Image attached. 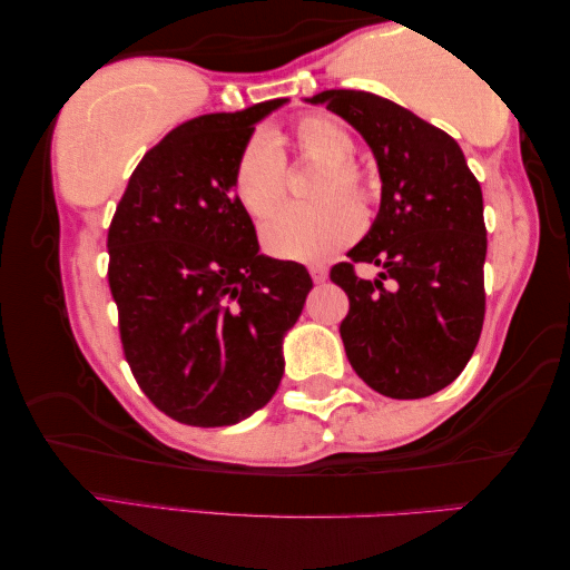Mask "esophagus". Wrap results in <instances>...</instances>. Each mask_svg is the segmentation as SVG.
<instances>
[{
  "label": "esophagus",
  "mask_w": 570,
  "mask_h": 570,
  "mask_svg": "<svg viewBox=\"0 0 570 570\" xmlns=\"http://www.w3.org/2000/svg\"><path fill=\"white\" fill-rule=\"evenodd\" d=\"M311 277H313V283H325V277H328V269H325L323 265H313Z\"/></svg>",
  "instance_id": "1"
}]
</instances>
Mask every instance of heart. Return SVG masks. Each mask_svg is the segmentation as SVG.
Masks as SVG:
<instances>
[{"label":"heart","instance_id":"1","mask_svg":"<svg viewBox=\"0 0 570 570\" xmlns=\"http://www.w3.org/2000/svg\"><path fill=\"white\" fill-rule=\"evenodd\" d=\"M275 140L281 148L291 146L305 161L321 164L313 197L323 202L277 214L263 229V245L269 255L287 263H325L361 232V212L352 203L366 204L371 197L368 174L353 158L356 144L348 130L328 116L297 118L291 130ZM277 145L267 136L252 138L232 169V191L255 219L273 217L285 202L287 166Z\"/></svg>","mask_w":570,"mask_h":570}]
</instances>
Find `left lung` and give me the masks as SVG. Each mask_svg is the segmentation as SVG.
<instances>
[{
    "label": "left lung",
    "instance_id": "left-lung-1",
    "mask_svg": "<svg viewBox=\"0 0 570 570\" xmlns=\"http://www.w3.org/2000/svg\"><path fill=\"white\" fill-rule=\"evenodd\" d=\"M311 102L366 138L381 174V209L366 237L331 267L348 295L341 338L353 371L391 399L432 396L460 376L484 321L488 229L482 189L450 134L394 100L323 90ZM358 262L385 267L373 284Z\"/></svg>",
    "mask_w": 570,
    "mask_h": 570
}]
</instances>
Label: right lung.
Here are the masks:
<instances>
[{
  "mask_svg": "<svg viewBox=\"0 0 570 570\" xmlns=\"http://www.w3.org/2000/svg\"><path fill=\"white\" fill-rule=\"evenodd\" d=\"M285 98L207 114L138 161L108 227V285L130 373L148 401L189 426L237 424L283 379V335L313 279L259 255L232 169L259 118Z\"/></svg>",
  "mask_w": 570,
  "mask_h": 570,
  "instance_id": "obj_1",
  "label": "right lung"
}]
</instances>
